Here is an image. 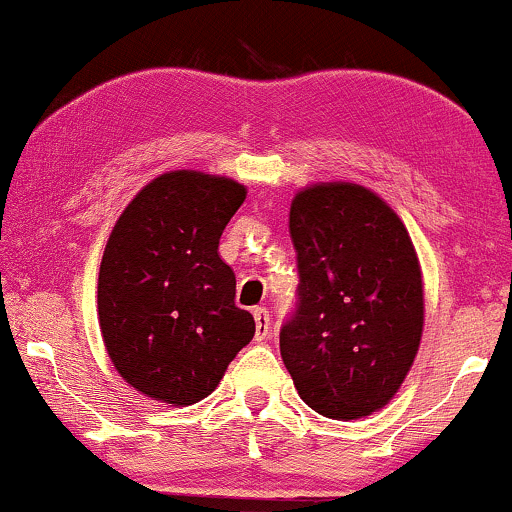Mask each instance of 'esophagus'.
<instances>
[{
	"label": "esophagus",
	"mask_w": 512,
	"mask_h": 512,
	"mask_svg": "<svg viewBox=\"0 0 512 512\" xmlns=\"http://www.w3.org/2000/svg\"><path fill=\"white\" fill-rule=\"evenodd\" d=\"M255 337L257 342H264L269 337V310L267 308H255Z\"/></svg>",
	"instance_id": "esophagus-1"
}]
</instances>
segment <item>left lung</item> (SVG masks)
Wrapping results in <instances>:
<instances>
[{"label":"left lung","instance_id":"obj_1","mask_svg":"<svg viewBox=\"0 0 512 512\" xmlns=\"http://www.w3.org/2000/svg\"><path fill=\"white\" fill-rule=\"evenodd\" d=\"M289 233L298 296L279 332L281 358L317 414L366 416L399 390L424 330L407 228L366 187L330 182L298 192Z\"/></svg>","mask_w":512,"mask_h":512}]
</instances>
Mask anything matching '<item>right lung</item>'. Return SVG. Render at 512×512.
<instances>
[{
    "label": "right lung",
    "instance_id": "right-lung-1",
    "mask_svg": "<svg viewBox=\"0 0 512 512\" xmlns=\"http://www.w3.org/2000/svg\"><path fill=\"white\" fill-rule=\"evenodd\" d=\"M245 199L236 180L175 170L129 202L105 245L98 320L129 385L158 402L195 404L255 337L236 305L219 238Z\"/></svg>",
    "mask_w": 512,
    "mask_h": 512
}]
</instances>
